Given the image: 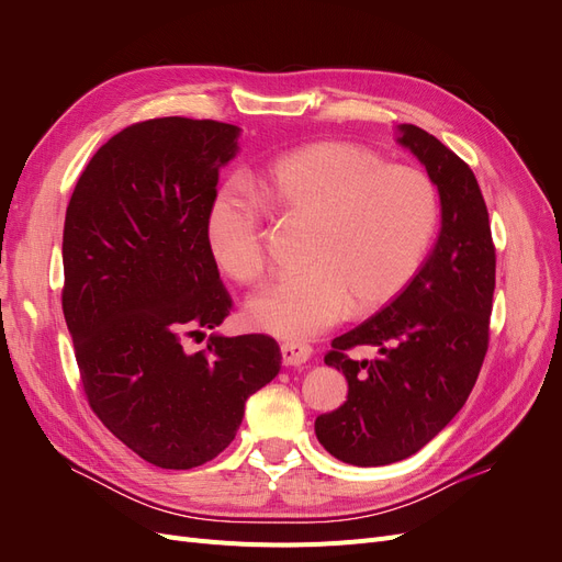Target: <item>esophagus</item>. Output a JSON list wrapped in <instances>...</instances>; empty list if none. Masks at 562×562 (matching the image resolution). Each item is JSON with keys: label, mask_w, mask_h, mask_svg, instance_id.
I'll use <instances>...</instances> for the list:
<instances>
[{"label": "esophagus", "mask_w": 562, "mask_h": 562, "mask_svg": "<svg viewBox=\"0 0 562 562\" xmlns=\"http://www.w3.org/2000/svg\"><path fill=\"white\" fill-rule=\"evenodd\" d=\"M281 359L285 366H302L312 359V347L304 342H283Z\"/></svg>", "instance_id": "esophagus-1"}]
</instances>
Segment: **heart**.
Listing matches in <instances>:
<instances>
[{
	"label": "heart",
	"instance_id": "1",
	"mask_svg": "<svg viewBox=\"0 0 562 562\" xmlns=\"http://www.w3.org/2000/svg\"><path fill=\"white\" fill-rule=\"evenodd\" d=\"M267 203L307 223L302 271L262 288L246 316L262 333L307 339L342 318L370 314L394 297L427 260L438 229V190L419 168L384 164L353 143H314L271 161L258 176ZM213 258L229 277L255 281L267 258L262 211L225 187L206 213Z\"/></svg>",
	"mask_w": 562,
	"mask_h": 562
}]
</instances>
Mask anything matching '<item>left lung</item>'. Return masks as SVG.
Segmentation results:
<instances>
[{"label":"left lung","mask_w":562,"mask_h":562,"mask_svg":"<svg viewBox=\"0 0 562 562\" xmlns=\"http://www.w3.org/2000/svg\"><path fill=\"white\" fill-rule=\"evenodd\" d=\"M398 143L427 168L440 194V234L417 277L382 312L333 339L328 366L349 394L316 417L318 443L339 462L384 467L415 454L462 411L490 342L495 244L469 164L431 133L398 126ZM378 346L370 362L348 351Z\"/></svg>","instance_id":"obj_1"}]
</instances>
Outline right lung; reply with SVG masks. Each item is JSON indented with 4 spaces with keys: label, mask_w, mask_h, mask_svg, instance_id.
<instances>
[{
    "label": "right lung",
    "mask_w": 562,
    "mask_h": 562,
    "mask_svg": "<svg viewBox=\"0 0 562 562\" xmlns=\"http://www.w3.org/2000/svg\"><path fill=\"white\" fill-rule=\"evenodd\" d=\"M239 128L161 116L100 147L77 180L63 229V314L98 419L161 469H194L239 431L248 396L274 380L269 335H211L232 297L206 239L220 168Z\"/></svg>",
    "instance_id": "obj_1"
}]
</instances>
